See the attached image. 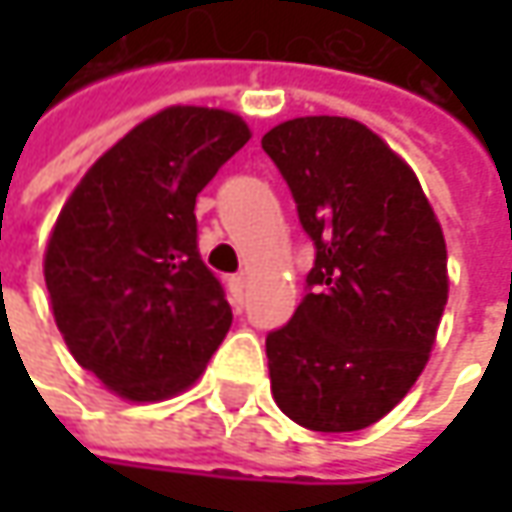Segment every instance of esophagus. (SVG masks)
I'll return each instance as SVG.
<instances>
[{
  "mask_svg": "<svg viewBox=\"0 0 512 512\" xmlns=\"http://www.w3.org/2000/svg\"><path fill=\"white\" fill-rule=\"evenodd\" d=\"M245 273H236V276H230L227 279V287H230V296H233V305L242 307V302H245Z\"/></svg>",
  "mask_w": 512,
  "mask_h": 512,
  "instance_id": "esophagus-1",
  "label": "esophagus"
}]
</instances>
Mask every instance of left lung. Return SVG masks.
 Segmentation results:
<instances>
[{"label": "left lung", "mask_w": 512, "mask_h": 512, "mask_svg": "<svg viewBox=\"0 0 512 512\" xmlns=\"http://www.w3.org/2000/svg\"><path fill=\"white\" fill-rule=\"evenodd\" d=\"M262 148L316 247L302 305L267 333L273 399L307 430H364L430 359L447 305L442 225L416 173L356 119H290Z\"/></svg>", "instance_id": "1"}]
</instances>
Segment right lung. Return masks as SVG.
Wrapping results in <instances>:
<instances>
[{
	"label": "right lung",
	"mask_w": 512,
	"mask_h": 512,
	"mask_svg": "<svg viewBox=\"0 0 512 512\" xmlns=\"http://www.w3.org/2000/svg\"><path fill=\"white\" fill-rule=\"evenodd\" d=\"M247 139L227 110H159L96 159L56 219L45 250L56 327L73 359L128 402L187 390L230 330L193 207Z\"/></svg>",
	"instance_id": "obj_1"
}]
</instances>
